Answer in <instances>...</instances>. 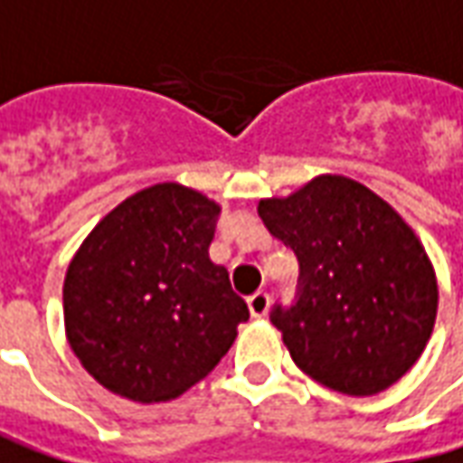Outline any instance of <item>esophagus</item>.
Instances as JSON below:
<instances>
[{
  "mask_svg": "<svg viewBox=\"0 0 463 463\" xmlns=\"http://www.w3.org/2000/svg\"><path fill=\"white\" fill-rule=\"evenodd\" d=\"M269 305H271V297H269V292H263V289H259L256 295L248 297V310H250L253 317H266Z\"/></svg>",
  "mask_w": 463,
  "mask_h": 463,
  "instance_id": "esophagus-1",
  "label": "esophagus"
}]
</instances>
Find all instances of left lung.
I'll list each match as a JSON object with an SVG mask.
<instances>
[{"label":"left lung","instance_id":"obj_1","mask_svg":"<svg viewBox=\"0 0 463 463\" xmlns=\"http://www.w3.org/2000/svg\"><path fill=\"white\" fill-rule=\"evenodd\" d=\"M259 215L299 261L295 305L271 310L297 366L351 397L405 376L439 310L433 263L405 220L364 184L335 174L261 200Z\"/></svg>","mask_w":463,"mask_h":463}]
</instances>
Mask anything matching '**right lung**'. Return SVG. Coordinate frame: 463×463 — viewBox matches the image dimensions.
<instances>
[{
  "label": "right lung",
  "mask_w": 463,
  "mask_h": 463,
  "mask_svg": "<svg viewBox=\"0 0 463 463\" xmlns=\"http://www.w3.org/2000/svg\"><path fill=\"white\" fill-rule=\"evenodd\" d=\"M220 204L153 184L99 220L63 281L81 366L136 402L174 400L210 374L248 320L225 266L210 261Z\"/></svg>",
  "instance_id": "add662e5"
}]
</instances>
